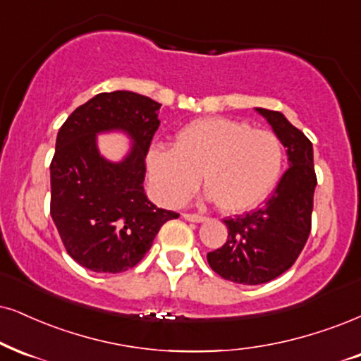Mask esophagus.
Wrapping results in <instances>:
<instances>
[{
    "label": "esophagus",
    "mask_w": 361,
    "mask_h": 361,
    "mask_svg": "<svg viewBox=\"0 0 361 361\" xmlns=\"http://www.w3.org/2000/svg\"><path fill=\"white\" fill-rule=\"evenodd\" d=\"M184 219L189 221V222H204V221H206V216H201V214H184Z\"/></svg>",
    "instance_id": "34e87169"
}]
</instances>
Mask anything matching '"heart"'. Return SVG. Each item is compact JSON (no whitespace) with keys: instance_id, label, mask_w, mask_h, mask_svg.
Returning a JSON list of instances; mask_svg holds the SVG:
<instances>
[{"instance_id":"heart-1","label":"heart","mask_w":361,"mask_h":361,"mask_svg":"<svg viewBox=\"0 0 361 361\" xmlns=\"http://www.w3.org/2000/svg\"><path fill=\"white\" fill-rule=\"evenodd\" d=\"M284 145L274 132L247 122L202 117L185 123L172 147L149 149L145 167L160 202L177 206L190 197L202 176L209 197L224 212L251 211L266 201L281 180Z\"/></svg>"}]
</instances>
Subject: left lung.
<instances>
[{
	"instance_id": "left-lung-1",
	"label": "left lung",
	"mask_w": 361,
	"mask_h": 361,
	"mask_svg": "<svg viewBox=\"0 0 361 361\" xmlns=\"http://www.w3.org/2000/svg\"><path fill=\"white\" fill-rule=\"evenodd\" d=\"M286 147L289 169L261 209L224 219L228 241L209 252L207 262L221 278L262 284L291 268L311 231L317 173L313 144L281 112L256 109Z\"/></svg>"
}]
</instances>
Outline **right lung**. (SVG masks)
Instances as JSON below:
<instances>
[{"mask_svg":"<svg viewBox=\"0 0 361 361\" xmlns=\"http://www.w3.org/2000/svg\"><path fill=\"white\" fill-rule=\"evenodd\" d=\"M160 104L135 92L99 93L66 118L50 166L51 219L66 252L95 273L133 268L167 221L144 192L145 155L160 126ZM120 131L133 145L115 163L99 154L96 137Z\"/></svg>","mask_w":361,"mask_h":361,"instance_id":"obj_1","label":"right lung"}]
</instances>
